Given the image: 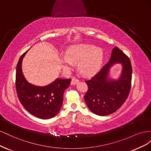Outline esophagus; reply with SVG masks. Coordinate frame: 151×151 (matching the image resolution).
<instances>
[{"mask_svg": "<svg viewBox=\"0 0 151 151\" xmlns=\"http://www.w3.org/2000/svg\"><path fill=\"white\" fill-rule=\"evenodd\" d=\"M79 82V79L76 78V77H73L72 79V81H71V84L72 85H74L76 84H77Z\"/></svg>", "mask_w": 151, "mask_h": 151, "instance_id": "1", "label": "esophagus"}]
</instances>
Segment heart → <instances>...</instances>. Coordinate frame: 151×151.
<instances>
[{
    "mask_svg": "<svg viewBox=\"0 0 151 151\" xmlns=\"http://www.w3.org/2000/svg\"><path fill=\"white\" fill-rule=\"evenodd\" d=\"M103 57V50L88 44H80L68 50L67 54L61 57L65 68H71L74 63H78V69L82 74L91 75L101 65Z\"/></svg>",
    "mask_w": 151,
    "mask_h": 151,
    "instance_id": "obj_1",
    "label": "heart"
}]
</instances>
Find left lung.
Returning a JSON list of instances; mask_svg holds the SVG:
<instances>
[{
  "label": "left lung",
  "instance_id": "left-lung-1",
  "mask_svg": "<svg viewBox=\"0 0 151 151\" xmlns=\"http://www.w3.org/2000/svg\"><path fill=\"white\" fill-rule=\"evenodd\" d=\"M116 63L122 64L121 76L117 81L108 80L109 68ZM132 75L130 58L121 50L115 47L106 64L94 76L85 81L88 89L84 100L90 110L99 116H106L118 110L129 96Z\"/></svg>",
  "mask_w": 151,
  "mask_h": 151
}]
</instances>
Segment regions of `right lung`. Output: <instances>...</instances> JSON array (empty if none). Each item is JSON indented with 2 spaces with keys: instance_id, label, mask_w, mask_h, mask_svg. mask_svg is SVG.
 Instances as JSON below:
<instances>
[{
  "instance_id": "1",
  "label": "right lung",
  "mask_w": 151,
  "mask_h": 151,
  "mask_svg": "<svg viewBox=\"0 0 151 151\" xmlns=\"http://www.w3.org/2000/svg\"><path fill=\"white\" fill-rule=\"evenodd\" d=\"M27 52L17 62L16 72V89L17 97L27 111L39 118L49 119L55 116L63 103V93L69 86L70 79H57L44 87L29 84L22 74L21 63Z\"/></svg>"
}]
</instances>
